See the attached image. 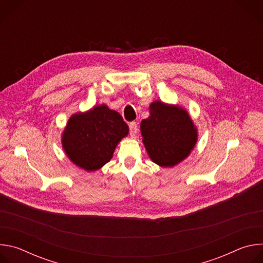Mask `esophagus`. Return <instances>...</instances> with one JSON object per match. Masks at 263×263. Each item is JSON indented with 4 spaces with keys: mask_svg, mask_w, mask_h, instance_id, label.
<instances>
[{
    "mask_svg": "<svg viewBox=\"0 0 263 263\" xmlns=\"http://www.w3.org/2000/svg\"><path fill=\"white\" fill-rule=\"evenodd\" d=\"M129 130H130V135L131 137H135L137 135L138 132V128H137V124L135 122H131L129 124Z\"/></svg>",
    "mask_w": 263,
    "mask_h": 263,
    "instance_id": "esophagus-1",
    "label": "esophagus"
}]
</instances>
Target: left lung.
Here are the masks:
<instances>
[{"mask_svg": "<svg viewBox=\"0 0 263 263\" xmlns=\"http://www.w3.org/2000/svg\"><path fill=\"white\" fill-rule=\"evenodd\" d=\"M142 142L156 164L175 166L192 152L198 140L197 127L184 108L155 101L149 117L140 123Z\"/></svg>", "mask_w": 263, "mask_h": 263, "instance_id": "obj_1", "label": "left lung"}]
</instances>
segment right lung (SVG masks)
Returning <instances> with one entry per match:
<instances>
[{
    "label": "right lung",
    "mask_w": 263,
    "mask_h": 263,
    "mask_svg": "<svg viewBox=\"0 0 263 263\" xmlns=\"http://www.w3.org/2000/svg\"><path fill=\"white\" fill-rule=\"evenodd\" d=\"M128 133L129 127L119 112L98 105L69 118L62 133V147L71 162L93 172L109 162Z\"/></svg>",
    "instance_id": "1"
}]
</instances>
